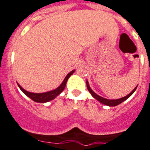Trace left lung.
I'll use <instances>...</instances> for the list:
<instances>
[{
    "mask_svg": "<svg viewBox=\"0 0 150 150\" xmlns=\"http://www.w3.org/2000/svg\"><path fill=\"white\" fill-rule=\"evenodd\" d=\"M87 88H88V90L89 91L90 93H91V95H92V96H93V97L96 99V100H97L98 101H100L101 103L105 104V105H107V106H117V105H118V104L122 103L124 102L125 100H127L128 97H131V95L133 94V93H134V92L135 91V90L137 89V87H136L134 89L131 91L129 94L127 95V96H125V97H122V98H121V99H118V100H107V99L103 98V97H100V96L97 95V93H95L94 92H93V91L91 89V88H90V86H89V84H88V81H87Z\"/></svg>",
    "mask_w": 150,
    "mask_h": 150,
    "instance_id": "1",
    "label": "left lung"
}]
</instances>
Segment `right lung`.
<instances>
[{
    "label": "right lung",
    "mask_w": 150,
    "mask_h": 150,
    "mask_svg": "<svg viewBox=\"0 0 150 150\" xmlns=\"http://www.w3.org/2000/svg\"><path fill=\"white\" fill-rule=\"evenodd\" d=\"M74 71H75V70L70 71L69 73L66 75V77L65 78L64 81H62L61 85L59 86V87H58L57 89L53 90V91H49V92H46V93H31V92H28V91L23 89V88H22L19 84H18V86H19V88L21 89V91H23L25 94L26 95V96H28V97H29V98L32 99V100H34L35 102L46 103V102H48V101H50V100H53V99L55 98L57 96H58V95H59V93H60L63 90H64L68 79H69V78L72 74H73Z\"/></svg>",
    "instance_id": "add662e5"
}]
</instances>
